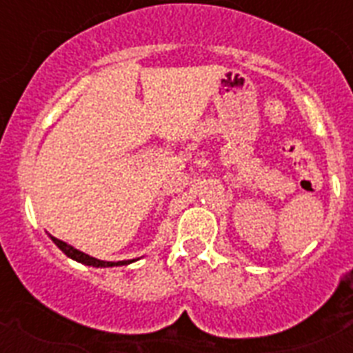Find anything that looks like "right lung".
<instances>
[{
	"mask_svg": "<svg viewBox=\"0 0 353 353\" xmlns=\"http://www.w3.org/2000/svg\"><path fill=\"white\" fill-rule=\"evenodd\" d=\"M51 240L54 241L58 245V249L63 252V254H68L69 258H73L77 262L85 263V265H93V268H115V265H126V263H132L135 260H122V262H106V260H99V258H93L90 254H85V252L79 251V249H74L73 245H68L65 241L58 240L54 236H51Z\"/></svg>",
	"mask_w": 353,
	"mask_h": 353,
	"instance_id": "obj_1",
	"label": "right lung"
}]
</instances>
